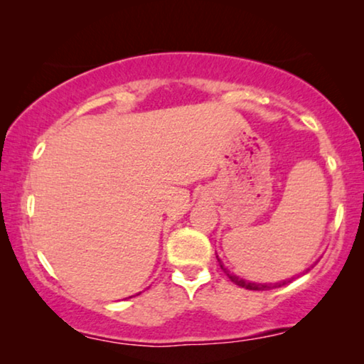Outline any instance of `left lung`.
Segmentation results:
<instances>
[{"mask_svg": "<svg viewBox=\"0 0 364 364\" xmlns=\"http://www.w3.org/2000/svg\"><path fill=\"white\" fill-rule=\"evenodd\" d=\"M217 258H218V257H217ZM218 263H220L222 270L227 273V277L230 278V280H232L233 283H235V285L242 287V288H247V290H255V291H260V290H270V288H278V287L285 285L287 282H291V280H283V282H280V283H253V282H247V280H243V278H238L237 275H233V273L228 272L227 268L222 265L220 258H218ZM308 270H310V268H308Z\"/></svg>", "mask_w": 364, "mask_h": 364, "instance_id": "8db88e82", "label": "left lung"}]
</instances>
